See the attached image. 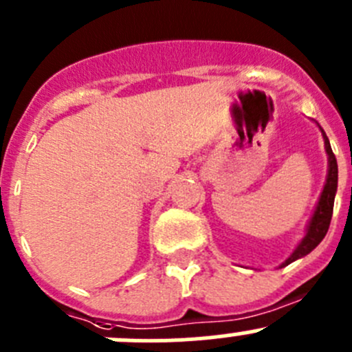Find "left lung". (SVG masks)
<instances>
[{"label": "left lung", "instance_id": "obj_1", "mask_svg": "<svg viewBox=\"0 0 352 352\" xmlns=\"http://www.w3.org/2000/svg\"><path fill=\"white\" fill-rule=\"evenodd\" d=\"M323 138H325V151L327 154H329V175H327V183L325 186H323L322 195H320V200H318V205H316L315 214H313L311 221H309L308 232H306L302 241L298 245V248L294 250L293 255H291L280 267L289 265V263L294 262V260L301 258V256L308 255L309 252H313V250L320 245V241L325 238L327 231H329L330 219H332V212H333V198H336V191H337V159L336 155H333L332 147H330V142L325 133H323Z\"/></svg>", "mask_w": 352, "mask_h": 352}]
</instances>
